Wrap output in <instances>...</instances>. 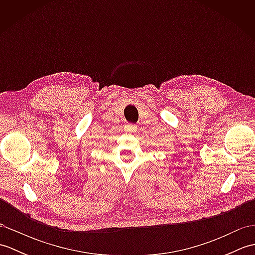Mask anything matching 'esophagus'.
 Returning <instances> with one entry per match:
<instances>
[{"label":"esophagus","instance_id":"1","mask_svg":"<svg viewBox=\"0 0 255 255\" xmlns=\"http://www.w3.org/2000/svg\"><path fill=\"white\" fill-rule=\"evenodd\" d=\"M125 130H126L127 132H136L137 126L133 124H127V125H125Z\"/></svg>","mask_w":255,"mask_h":255}]
</instances>
